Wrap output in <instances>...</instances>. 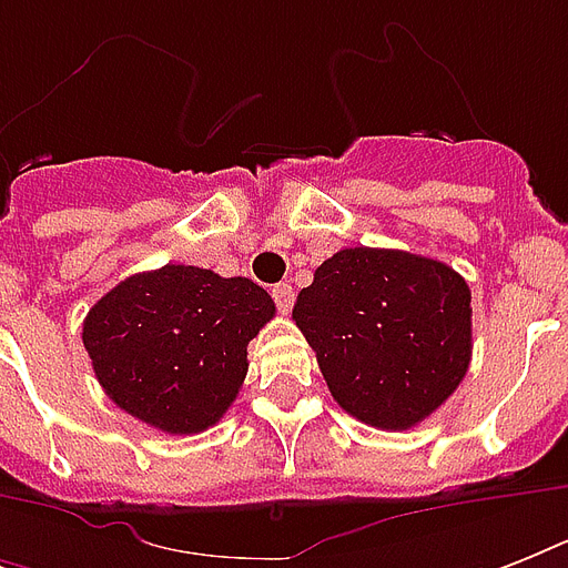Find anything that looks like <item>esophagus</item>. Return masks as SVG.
Segmentation results:
<instances>
[{"label":"esophagus","mask_w":568,"mask_h":568,"mask_svg":"<svg viewBox=\"0 0 568 568\" xmlns=\"http://www.w3.org/2000/svg\"><path fill=\"white\" fill-rule=\"evenodd\" d=\"M274 301H276V310L283 312V315H288L294 306V288L288 283H276L274 285Z\"/></svg>","instance_id":"1"}]
</instances>
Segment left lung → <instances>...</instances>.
Masks as SVG:
<instances>
[{
  "label": "left lung",
  "mask_w": 568,
  "mask_h": 568,
  "mask_svg": "<svg viewBox=\"0 0 568 568\" xmlns=\"http://www.w3.org/2000/svg\"><path fill=\"white\" fill-rule=\"evenodd\" d=\"M292 318L336 404L379 430H409L436 413L471 363L468 283L406 250L333 253Z\"/></svg>",
  "instance_id": "left-lung-1"
}]
</instances>
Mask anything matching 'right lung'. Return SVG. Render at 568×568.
I'll use <instances>...</instances> for the list:
<instances>
[{"instance_id": "add662e5", "label": "right lung", "mask_w": 568, "mask_h": 568, "mask_svg": "<svg viewBox=\"0 0 568 568\" xmlns=\"http://www.w3.org/2000/svg\"><path fill=\"white\" fill-rule=\"evenodd\" d=\"M271 294L247 276L164 265L126 276L93 303L84 351L105 395L162 433H203L247 377V345L274 318Z\"/></svg>"}]
</instances>
